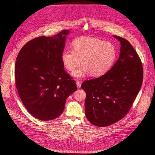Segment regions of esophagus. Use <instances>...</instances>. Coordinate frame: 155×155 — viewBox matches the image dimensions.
Masks as SVG:
<instances>
[{"mask_svg":"<svg viewBox=\"0 0 155 155\" xmlns=\"http://www.w3.org/2000/svg\"><path fill=\"white\" fill-rule=\"evenodd\" d=\"M81 84H82V83H81V82H78V81H77V82H76L77 88H81Z\"/></svg>","mask_w":155,"mask_h":155,"instance_id":"34e87169","label":"esophagus"}]
</instances>
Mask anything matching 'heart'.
<instances>
[{
    "label": "heart",
    "instance_id": "b5f03b06",
    "mask_svg": "<svg viewBox=\"0 0 155 155\" xmlns=\"http://www.w3.org/2000/svg\"><path fill=\"white\" fill-rule=\"evenodd\" d=\"M73 50H64L61 55L64 66L70 71L81 63L83 66L76 70L73 76L83 78L89 73L98 77L104 74L113 64L116 57L115 46L109 42L84 37L76 39L73 43Z\"/></svg>",
    "mask_w": 155,
    "mask_h": 155
}]
</instances>
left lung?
Masks as SVG:
<instances>
[{
    "label": "left lung",
    "instance_id": "1",
    "mask_svg": "<svg viewBox=\"0 0 155 155\" xmlns=\"http://www.w3.org/2000/svg\"><path fill=\"white\" fill-rule=\"evenodd\" d=\"M120 44L119 57L104 74L84 81L85 115L94 125L113 124L130 110L142 85L143 69L141 60L125 39L113 36Z\"/></svg>",
    "mask_w": 155,
    "mask_h": 155
}]
</instances>
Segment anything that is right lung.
<instances>
[{
	"mask_svg": "<svg viewBox=\"0 0 155 155\" xmlns=\"http://www.w3.org/2000/svg\"><path fill=\"white\" fill-rule=\"evenodd\" d=\"M69 33L65 30L53 37L35 38L24 45L16 59L19 96L27 110L41 120L60 116L67 98L77 90L61 58Z\"/></svg>",
	"mask_w": 155,
	"mask_h": 155,
	"instance_id": "1",
	"label": "right lung"
}]
</instances>
